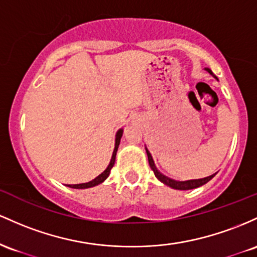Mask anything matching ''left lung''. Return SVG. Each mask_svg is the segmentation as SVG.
<instances>
[{
	"mask_svg": "<svg viewBox=\"0 0 257 257\" xmlns=\"http://www.w3.org/2000/svg\"><path fill=\"white\" fill-rule=\"evenodd\" d=\"M205 70L207 71V73L214 75V74H212V71L210 70L209 68H205ZM146 152H147V155H148L149 166H151V169L153 170V172H154L155 177H157L158 180L160 181V182H163L164 184H166V186L171 187V188H174V189H180V191H188V189L198 188V187L203 186V184H205V183L209 182V181L211 180V178L216 175V174H214V175H211V176H207V177L199 178V180H188V181H176V180H172V178L167 177V176L161 174L159 170L157 169V166H155L154 160H153V158H152V154H151V153H149V151L147 148H146Z\"/></svg>",
	"mask_w": 257,
	"mask_h": 257,
	"instance_id": "obj_1",
	"label": "left lung"
}]
</instances>
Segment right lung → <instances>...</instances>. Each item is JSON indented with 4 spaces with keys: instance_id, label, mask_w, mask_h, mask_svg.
Segmentation results:
<instances>
[{
    "instance_id": "right-lung-1",
    "label": "right lung",
    "mask_w": 257,
    "mask_h": 257,
    "mask_svg": "<svg viewBox=\"0 0 257 257\" xmlns=\"http://www.w3.org/2000/svg\"><path fill=\"white\" fill-rule=\"evenodd\" d=\"M121 137H122V128H120L119 131L116 132V136H115V147H114V152H113V155H111V159H110V163H109V165L104 171L102 172L99 176H97L94 180L90 181V182L87 183H80V184H68V187H70V188H75V189H85V188H91V187H94V186H98V184H100L102 182H104V181L108 178L109 174H110V170L111 167L114 166L115 164V158H116V152H117V148H119V144H120V140Z\"/></svg>"
}]
</instances>
